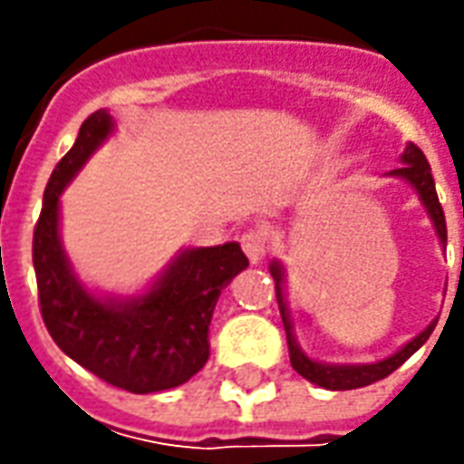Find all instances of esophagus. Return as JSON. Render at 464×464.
I'll use <instances>...</instances> for the list:
<instances>
[{
  "label": "esophagus",
  "mask_w": 464,
  "mask_h": 464,
  "mask_svg": "<svg viewBox=\"0 0 464 464\" xmlns=\"http://www.w3.org/2000/svg\"><path fill=\"white\" fill-rule=\"evenodd\" d=\"M240 245L245 256L250 258V263H260L266 258V235L258 232V229H247L240 237Z\"/></svg>",
  "instance_id": "obj_1"
}]
</instances>
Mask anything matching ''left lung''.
Masks as SVG:
<instances>
[{"label":"left lung","instance_id":"8db88e82","mask_svg":"<svg viewBox=\"0 0 464 464\" xmlns=\"http://www.w3.org/2000/svg\"><path fill=\"white\" fill-rule=\"evenodd\" d=\"M401 162L402 168L392 169L390 175L392 178H401V180H405L408 186L416 190L419 201L423 204L429 219H431L434 229H437L439 245L447 247V222H444V211H441V204H439L437 188H434V178H431V168H429L426 157H423V152H420L416 144H408L405 152L401 154ZM268 268H271V276L276 281L278 310H281V320H284V330H286V343H289L292 366H295L296 374H302L307 382L317 384V387H325V390H356V387L380 382L387 374H392L402 362H408L429 341V335L437 328V320L429 323L416 338H411L395 353H390L387 359H380L374 364H325V362H317V359H310L302 351V346L296 343L292 314H289V304H286V268L281 266V260H271Z\"/></svg>","mask_w":464,"mask_h":464}]
</instances>
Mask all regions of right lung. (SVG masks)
Returning a JSON list of instances; mask_svg holds the SVG:
<instances>
[{
    "mask_svg": "<svg viewBox=\"0 0 464 464\" xmlns=\"http://www.w3.org/2000/svg\"><path fill=\"white\" fill-rule=\"evenodd\" d=\"M113 131V116L105 108L95 111L51 172L33 232V266L41 314L56 346L108 384L150 395L204 369L217 299L247 268V258L237 242L186 247L141 295L87 289L62 245V193Z\"/></svg>",
    "mask_w": 464,
    "mask_h": 464,
    "instance_id": "obj_1",
    "label": "right lung"
}]
</instances>
